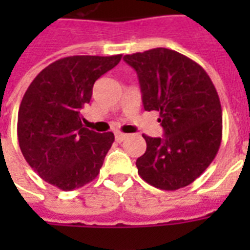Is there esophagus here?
Segmentation results:
<instances>
[{"instance_id":"34e87169","label":"esophagus","mask_w":250,"mask_h":250,"mask_svg":"<svg viewBox=\"0 0 250 250\" xmlns=\"http://www.w3.org/2000/svg\"><path fill=\"white\" fill-rule=\"evenodd\" d=\"M127 138V135L125 134H123V132H115V141L116 142H123Z\"/></svg>"}]
</instances>
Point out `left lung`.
I'll use <instances>...</instances> for the list:
<instances>
[{"label": "left lung", "instance_id": "left-lung-1", "mask_svg": "<svg viewBox=\"0 0 250 250\" xmlns=\"http://www.w3.org/2000/svg\"><path fill=\"white\" fill-rule=\"evenodd\" d=\"M138 73L146 111H158L163 138L143 135L146 152L136 159L143 181L161 190L185 188L208 168L222 139V109L202 66L167 48L123 57Z\"/></svg>", "mask_w": 250, "mask_h": 250}]
</instances>
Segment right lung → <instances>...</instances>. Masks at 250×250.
Returning <instances> with one entry per match:
<instances>
[{
  "label": "right lung",
  "instance_id": "1",
  "mask_svg": "<svg viewBox=\"0 0 250 250\" xmlns=\"http://www.w3.org/2000/svg\"><path fill=\"white\" fill-rule=\"evenodd\" d=\"M115 56H69L44 68L21 100L19 145L25 161L48 184L71 191L98 177L112 132L83 127L80 111L95 82L119 64Z\"/></svg>",
  "mask_w": 250,
  "mask_h": 250
}]
</instances>
